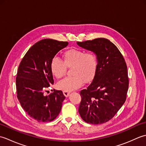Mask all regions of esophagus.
Returning <instances> with one entry per match:
<instances>
[{
	"label": "esophagus",
	"mask_w": 146,
	"mask_h": 146,
	"mask_svg": "<svg viewBox=\"0 0 146 146\" xmlns=\"http://www.w3.org/2000/svg\"><path fill=\"white\" fill-rule=\"evenodd\" d=\"M63 92L64 95L66 97H68V96H69L70 94V92H68V91H63Z\"/></svg>",
	"instance_id": "34e87169"
}]
</instances>
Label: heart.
I'll list each match as a JSON object with an SVG mask.
<instances>
[{
	"instance_id": "heart-1",
	"label": "heart",
	"mask_w": 146,
	"mask_h": 146,
	"mask_svg": "<svg viewBox=\"0 0 146 146\" xmlns=\"http://www.w3.org/2000/svg\"><path fill=\"white\" fill-rule=\"evenodd\" d=\"M63 61L57 57L52 59L50 70L57 79L66 74V68H71V76L67 77L57 83V87L64 91L71 92L82 86L83 82H90L97 73L98 61L94 52L72 48L65 51L62 55Z\"/></svg>"
}]
</instances>
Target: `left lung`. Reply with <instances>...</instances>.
<instances>
[{"instance_id": "obj_1", "label": "left lung", "mask_w": 146, "mask_h": 146, "mask_svg": "<svg viewBox=\"0 0 146 146\" xmlns=\"http://www.w3.org/2000/svg\"><path fill=\"white\" fill-rule=\"evenodd\" d=\"M77 44L95 52L98 61L91 84L80 93L79 113L86 122L101 124L113 118L125 103L129 88L127 68L119 49L107 39L77 42Z\"/></svg>"}]
</instances>
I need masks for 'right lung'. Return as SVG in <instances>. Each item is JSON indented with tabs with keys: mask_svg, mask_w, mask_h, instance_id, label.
Segmentation results:
<instances>
[{
	"mask_svg": "<svg viewBox=\"0 0 146 146\" xmlns=\"http://www.w3.org/2000/svg\"><path fill=\"white\" fill-rule=\"evenodd\" d=\"M68 42L44 39L31 48L19 66L16 77L17 97L22 107L39 122H51L60 113L65 97L61 90L45 95V90L53 85L51 61Z\"/></svg>",
	"mask_w": 146,
	"mask_h": 146,
	"instance_id": "right-lung-1",
	"label": "right lung"
}]
</instances>
